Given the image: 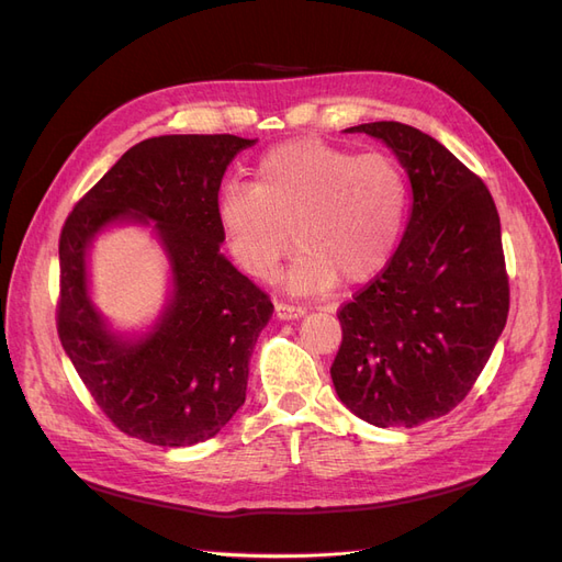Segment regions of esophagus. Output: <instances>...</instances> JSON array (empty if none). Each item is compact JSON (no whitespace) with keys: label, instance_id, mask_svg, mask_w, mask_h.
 Returning <instances> with one entry per match:
<instances>
[{"label":"esophagus","instance_id":"obj_1","mask_svg":"<svg viewBox=\"0 0 562 562\" xmlns=\"http://www.w3.org/2000/svg\"><path fill=\"white\" fill-rule=\"evenodd\" d=\"M274 314L281 321H295V318H302L304 314H307V310H304V307H293V304H285V302H277Z\"/></svg>","mask_w":562,"mask_h":562}]
</instances>
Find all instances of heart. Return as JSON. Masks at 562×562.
Instances as JSON below:
<instances>
[{
  "label": "heart",
  "instance_id": "heart-1",
  "mask_svg": "<svg viewBox=\"0 0 562 562\" xmlns=\"http://www.w3.org/2000/svg\"><path fill=\"white\" fill-rule=\"evenodd\" d=\"M405 211L407 182L394 159L356 157L323 140L271 147L252 184H227L215 206L232 258L255 279L274 274L295 239L300 252L283 279L293 295L326 293L339 277H378L396 250Z\"/></svg>",
  "mask_w": 562,
  "mask_h": 562
}]
</instances>
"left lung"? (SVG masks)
I'll return each instance as SVG.
<instances>
[{"instance_id": "obj_1", "label": "left lung", "mask_w": 562, "mask_h": 562, "mask_svg": "<svg viewBox=\"0 0 562 562\" xmlns=\"http://www.w3.org/2000/svg\"><path fill=\"white\" fill-rule=\"evenodd\" d=\"M347 133L394 151L413 206L386 269L337 314L330 378L356 417L413 429L464 401L506 326L499 215L483 180L419 128L375 122Z\"/></svg>"}]
</instances>
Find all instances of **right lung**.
I'll return each mask as SVG.
<instances>
[{
	"instance_id": "1",
	"label": "right lung",
	"mask_w": 562,
	"mask_h": 562,
	"mask_svg": "<svg viewBox=\"0 0 562 562\" xmlns=\"http://www.w3.org/2000/svg\"><path fill=\"white\" fill-rule=\"evenodd\" d=\"M258 140L159 135L133 145L83 196L60 234L58 335L95 403L124 434L184 448L213 438L246 401L248 363L274 312L220 252L217 192ZM149 228L169 295L145 331H116L90 295V248L110 228Z\"/></svg>"
}]
</instances>
